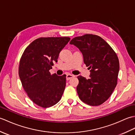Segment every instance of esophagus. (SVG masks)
Segmentation results:
<instances>
[{
  "mask_svg": "<svg viewBox=\"0 0 135 135\" xmlns=\"http://www.w3.org/2000/svg\"><path fill=\"white\" fill-rule=\"evenodd\" d=\"M73 77H74V75H71V74H67V75H66V79L68 81V80H70V79L73 78Z\"/></svg>",
  "mask_w": 135,
  "mask_h": 135,
  "instance_id": "esophagus-1",
  "label": "esophagus"
}]
</instances>
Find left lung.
<instances>
[{
  "mask_svg": "<svg viewBox=\"0 0 135 135\" xmlns=\"http://www.w3.org/2000/svg\"><path fill=\"white\" fill-rule=\"evenodd\" d=\"M81 51L84 62L91 69L90 78L78 76L76 87L79 99L86 104L97 106L111 95L117 84L119 70L118 57L104 39L96 35L85 34L70 41Z\"/></svg>",
  "mask_w": 135,
  "mask_h": 135,
  "instance_id": "left-lung-1",
  "label": "left lung"
}]
</instances>
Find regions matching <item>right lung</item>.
<instances>
[{
    "mask_svg": "<svg viewBox=\"0 0 135 135\" xmlns=\"http://www.w3.org/2000/svg\"><path fill=\"white\" fill-rule=\"evenodd\" d=\"M70 40L69 37L39 38L28 46L21 57L18 74L22 87L40 107H51L61 98L66 75H51L49 70Z\"/></svg>",
    "mask_w": 135,
    "mask_h": 135,
    "instance_id": "1",
    "label": "right lung"
}]
</instances>
